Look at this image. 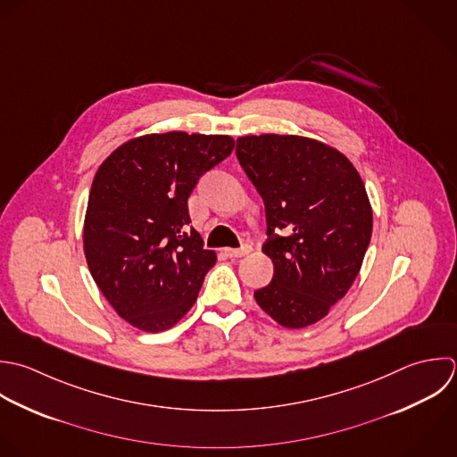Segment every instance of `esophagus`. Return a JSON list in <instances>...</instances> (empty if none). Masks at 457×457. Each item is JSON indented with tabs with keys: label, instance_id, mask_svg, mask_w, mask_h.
Listing matches in <instances>:
<instances>
[{
	"label": "esophagus",
	"instance_id": "esophagus-1",
	"mask_svg": "<svg viewBox=\"0 0 457 457\" xmlns=\"http://www.w3.org/2000/svg\"><path fill=\"white\" fill-rule=\"evenodd\" d=\"M229 258H242V256H247L249 253H251V245H247V244H244L242 247H238V249H226L224 251Z\"/></svg>",
	"mask_w": 457,
	"mask_h": 457
}]
</instances>
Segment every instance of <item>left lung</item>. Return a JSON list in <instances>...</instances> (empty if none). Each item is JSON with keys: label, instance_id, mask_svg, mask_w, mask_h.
Masks as SVG:
<instances>
[{"label": "left lung", "instance_id": "left-lung-1", "mask_svg": "<svg viewBox=\"0 0 457 457\" xmlns=\"http://www.w3.org/2000/svg\"><path fill=\"white\" fill-rule=\"evenodd\" d=\"M237 158L265 203L272 281L254 292L278 324L324 319L353 287L372 237V206L356 167L338 149L297 135H249Z\"/></svg>", "mask_w": 457, "mask_h": 457}]
</instances>
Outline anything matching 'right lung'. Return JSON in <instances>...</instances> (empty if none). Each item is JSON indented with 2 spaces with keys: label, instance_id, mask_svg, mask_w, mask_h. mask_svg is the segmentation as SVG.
Segmentation results:
<instances>
[{
  "label": "right lung",
  "instance_id": "1",
  "mask_svg": "<svg viewBox=\"0 0 457 457\" xmlns=\"http://www.w3.org/2000/svg\"><path fill=\"white\" fill-rule=\"evenodd\" d=\"M233 147L228 135L153 133L124 142L99 165L83 251L96 285L133 328L165 331L194 306L217 254L188 228V197Z\"/></svg>",
  "mask_w": 457,
  "mask_h": 457
}]
</instances>
